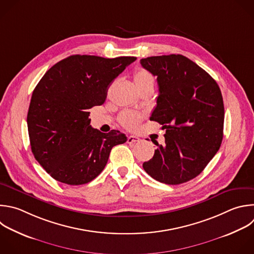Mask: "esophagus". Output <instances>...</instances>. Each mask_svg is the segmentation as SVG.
Returning <instances> with one entry per match:
<instances>
[{
  "label": "esophagus",
  "instance_id": "esophagus-1",
  "mask_svg": "<svg viewBox=\"0 0 254 254\" xmlns=\"http://www.w3.org/2000/svg\"><path fill=\"white\" fill-rule=\"evenodd\" d=\"M137 141H139V137H137L135 135L127 136V142L128 143H134V142H137Z\"/></svg>",
  "mask_w": 254,
  "mask_h": 254
}]
</instances>
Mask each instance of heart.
Wrapping results in <instances>:
<instances>
[{
	"instance_id": "1",
	"label": "heart",
	"mask_w": 254,
	"mask_h": 254,
	"mask_svg": "<svg viewBox=\"0 0 254 254\" xmlns=\"http://www.w3.org/2000/svg\"><path fill=\"white\" fill-rule=\"evenodd\" d=\"M133 81L136 87L145 83H154V78L152 74L143 68L137 69L133 74ZM142 116L139 113L133 111H126L122 114L120 118L121 124L127 129H134L139 125Z\"/></svg>"
}]
</instances>
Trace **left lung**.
<instances>
[{"instance_id":"left-lung-1","label":"left lung","mask_w":254,"mask_h":254,"mask_svg":"<svg viewBox=\"0 0 254 254\" xmlns=\"http://www.w3.org/2000/svg\"><path fill=\"white\" fill-rule=\"evenodd\" d=\"M140 64L156 76L158 97L150 121L165 128L164 144L143 170L165 185L197 177L218 151L223 137L224 107L216 81L183 55L149 57Z\"/></svg>"}]
</instances>
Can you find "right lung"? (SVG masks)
Instances as JSON below:
<instances>
[{"label":"right lung","mask_w":254,"mask_h":254,"mask_svg":"<svg viewBox=\"0 0 254 254\" xmlns=\"http://www.w3.org/2000/svg\"><path fill=\"white\" fill-rule=\"evenodd\" d=\"M135 60L73 55L41 78L29 107L28 131L35 158L53 179L70 186L92 182L112 148L127 141L120 130L93 128L88 111L105 103L113 80Z\"/></svg>","instance_id":"add662e5"}]
</instances>
